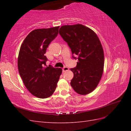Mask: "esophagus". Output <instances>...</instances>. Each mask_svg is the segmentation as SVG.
<instances>
[{
	"instance_id": "1",
	"label": "esophagus",
	"mask_w": 131,
	"mask_h": 131,
	"mask_svg": "<svg viewBox=\"0 0 131 131\" xmlns=\"http://www.w3.org/2000/svg\"><path fill=\"white\" fill-rule=\"evenodd\" d=\"M69 70V68L68 67H64L62 69V71L63 72H65L66 71H68Z\"/></svg>"
}]
</instances>
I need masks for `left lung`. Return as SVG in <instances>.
<instances>
[{
    "mask_svg": "<svg viewBox=\"0 0 131 131\" xmlns=\"http://www.w3.org/2000/svg\"><path fill=\"white\" fill-rule=\"evenodd\" d=\"M59 33L72 53L78 56L77 67L70 69L74 73L71 87L82 95L91 93L104 71V53L99 37L92 30L81 24L62 26Z\"/></svg>",
    "mask_w": 131,
    "mask_h": 131,
    "instance_id": "1",
    "label": "left lung"
}]
</instances>
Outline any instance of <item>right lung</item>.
I'll use <instances>...</instances> for the list:
<instances>
[{"label":"right lung","instance_id":"add662e5","mask_svg":"<svg viewBox=\"0 0 131 131\" xmlns=\"http://www.w3.org/2000/svg\"><path fill=\"white\" fill-rule=\"evenodd\" d=\"M60 26L35 29L22 43L18 57V69L24 85L40 99L51 96L57 87L62 69L46 66L47 47L57 37Z\"/></svg>","mask_w":131,"mask_h":131}]
</instances>
